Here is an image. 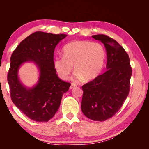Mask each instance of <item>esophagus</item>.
I'll return each mask as SVG.
<instances>
[{"label": "esophagus", "instance_id": "esophagus-1", "mask_svg": "<svg viewBox=\"0 0 149 149\" xmlns=\"http://www.w3.org/2000/svg\"><path fill=\"white\" fill-rule=\"evenodd\" d=\"M76 84H74V83H71V86H70V89H73V88H74L75 87H76Z\"/></svg>", "mask_w": 149, "mask_h": 149}]
</instances>
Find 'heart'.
<instances>
[{
  "label": "heart",
  "mask_w": 149,
  "mask_h": 149,
  "mask_svg": "<svg viewBox=\"0 0 149 149\" xmlns=\"http://www.w3.org/2000/svg\"><path fill=\"white\" fill-rule=\"evenodd\" d=\"M64 55L54 60V66L60 77L68 78L74 65V77L78 81L95 78L104 63L106 52L102 45L84 40H75L64 47Z\"/></svg>",
  "instance_id": "obj_1"
}]
</instances>
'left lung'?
<instances>
[{
    "label": "left lung",
    "instance_id": "8db88e82",
    "mask_svg": "<svg viewBox=\"0 0 149 149\" xmlns=\"http://www.w3.org/2000/svg\"><path fill=\"white\" fill-rule=\"evenodd\" d=\"M107 52V70L82 86L83 113L94 121H104L120 109L130 90L132 68L128 54L115 40L106 35L92 36Z\"/></svg>",
    "mask_w": 149,
    "mask_h": 149
}]
</instances>
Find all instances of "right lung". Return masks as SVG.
<instances>
[{"label": "right lung", "instance_id": "1", "mask_svg": "<svg viewBox=\"0 0 149 149\" xmlns=\"http://www.w3.org/2000/svg\"><path fill=\"white\" fill-rule=\"evenodd\" d=\"M66 36L36 31L22 41L12 54L7 74L11 100L31 120H50L59 108L63 94L68 91L71 84L58 78L53 61L56 46ZM30 61L38 65L40 75L34 87L26 88L19 81L17 70L22 64Z\"/></svg>", "mask_w": 149, "mask_h": 149}]
</instances>
